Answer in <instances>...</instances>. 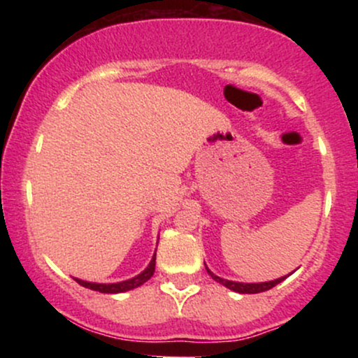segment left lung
I'll return each instance as SVG.
<instances>
[{
  "label": "left lung",
  "instance_id": "left-lung-1",
  "mask_svg": "<svg viewBox=\"0 0 358 358\" xmlns=\"http://www.w3.org/2000/svg\"><path fill=\"white\" fill-rule=\"evenodd\" d=\"M205 268H207V266H205ZM207 273L210 274L212 279H215L217 282H220V285H224L225 287H229V289L236 291V293H241V294L262 293V291L271 289V287L279 285V282L285 281V279L287 278V276H282V278H278V279H274V281H268V282H236V281H229V279H222L219 276H215V274H213L208 268H207Z\"/></svg>",
  "mask_w": 358,
  "mask_h": 358
}]
</instances>
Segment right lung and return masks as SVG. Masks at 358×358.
<instances>
[{
  "mask_svg": "<svg viewBox=\"0 0 358 358\" xmlns=\"http://www.w3.org/2000/svg\"><path fill=\"white\" fill-rule=\"evenodd\" d=\"M155 264H156V252L153 254V259H151V262L148 264V268L143 271L141 274H138V276H134L131 279H126V281H121V282H110V285H101V282L82 281V279H77V278H73V279H76V281L79 282L80 286L89 287V289H92V291H99V293H110V294L124 293V291L134 289V287L145 285L148 279L153 276Z\"/></svg>",
  "mask_w": 358,
  "mask_h": 358,
  "instance_id": "1",
  "label": "right lung"
}]
</instances>
